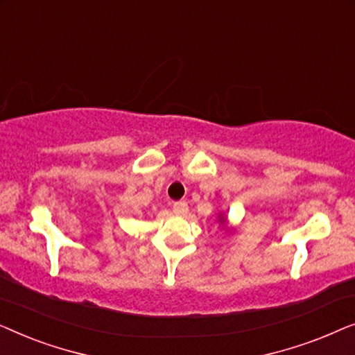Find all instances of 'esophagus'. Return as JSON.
<instances>
[{"label": "esophagus", "instance_id": "esophagus-1", "mask_svg": "<svg viewBox=\"0 0 355 355\" xmlns=\"http://www.w3.org/2000/svg\"><path fill=\"white\" fill-rule=\"evenodd\" d=\"M173 211L176 213V215H179V216L187 215V211H189L187 203H186V202H174V205H173Z\"/></svg>", "mask_w": 355, "mask_h": 355}]
</instances>
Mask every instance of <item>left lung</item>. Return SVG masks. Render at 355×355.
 <instances>
[{"mask_svg": "<svg viewBox=\"0 0 355 355\" xmlns=\"http://www.w3.org/2000/svg\"><path fill=\"white\" fill-rule=\"evenodd\" d=\"M218 221H220L221 225H225V223H226V216H225V215H218Z\"/></svg>", "mask_w": 355, "mask_h": 355, "instance_id": "8db88e82", "label": "left lung"}]
</instances>
